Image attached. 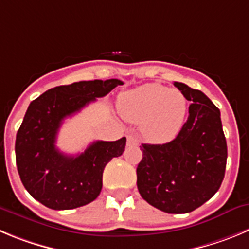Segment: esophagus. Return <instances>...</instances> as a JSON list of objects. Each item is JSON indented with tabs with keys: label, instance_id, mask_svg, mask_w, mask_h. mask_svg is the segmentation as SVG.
Returning <instances> with one entry per match:
<instances>
[{
	"label": "esophagus",
	"instance_id": "obj_1",
	"mask_svg": "<svg viewBox=\"0 0 249 249\" xmlns=\"http://www.w3.org/2000/svg\"><path fill=\"white\" fill-rule=\"evenodd\" d=\"M139 139L135 134H129L127 135V146H138Z\"/></svg>",
	"mask_w": 249,
	"mask_h": 249
}]
</instances>
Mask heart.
Wrapping results in <instances>:
<instances>
[{"label": "heart", "instance_id": "1", "mask_svg": "<svg viewBox=\"0 0 249 249\" xmlns=\"http://www.w3.org/2000/svg\"><path fill=\"white\" fill-rule=\"evenodd\" d=\"M188 102L178 89L148 83L122 94L118 109L123 118L141 123L142 135L153 143L173 140L184 124Z\"/></svg>", "mask_w": 249, "mask_h": 249}]
</instances>
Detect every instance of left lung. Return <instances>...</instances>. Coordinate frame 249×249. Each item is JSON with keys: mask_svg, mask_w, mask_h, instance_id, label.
<instances>
[{"mask_svg": "<svg viewBox=\"0 0 249 249\" xmlns=\"http://www.w3.org/2000/svg\"><path fill=\"white\" fill-rule=\"evenodd\" d=\"M190 101L189 117L177 138L163 145L142 143L138 189L150 205L187 213L213 198L225 177L227 145L219 108L201 90L174 82Z\"/></svg>", "mask_w": 249, "mask_h": 249, "instance_id": "left-lung-1", "label": "left lung"}]
</instances>
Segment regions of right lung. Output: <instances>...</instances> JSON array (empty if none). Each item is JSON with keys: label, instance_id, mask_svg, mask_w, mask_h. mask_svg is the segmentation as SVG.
<instances>
[{"label": "right lung", "instance_id": "1", "mask_svg": "<svg viewBox=\"0 0 249 249\" xmlns=\"http://www.w3.org/2000/svg\"><path fill=\"white\" fill-rule=\"evenodd\" d=\"M119 85L122 81L111 78L57 86L28 107L16 138V163L25 189L46 208H80L101 193L104 167L111 159L122 156L126 139L94 141L77 156L60 152L55 143L67 117Z\"/></svg>", "mask_w": 249, "mask_h": 249}]
</instances>
